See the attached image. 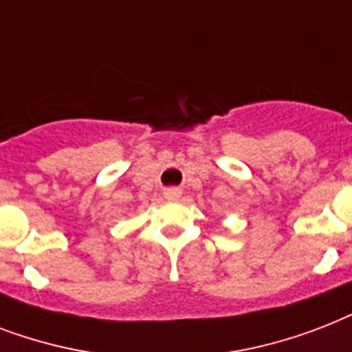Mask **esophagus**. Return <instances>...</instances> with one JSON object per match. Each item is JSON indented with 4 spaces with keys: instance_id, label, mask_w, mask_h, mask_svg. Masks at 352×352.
<instances>
[{
    "instance_id": "1",
    "label": "esophagus",
    "mask_w": 352,
    "mask_h": 352,
    "mask_svg": "<svg viewBox=\"0 0 352 352\" xmlns=\"http://www.w3.org/2000/svg\"><path fill=\"white\" fill-rule=\"evenodd\" d=\"M181 190L179 188H168L164 192V197L168 199V201H177V199L181 197Z\"/></svg>"
}]
</instances>
